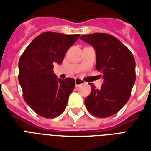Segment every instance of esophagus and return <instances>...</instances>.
Instances as JSON below:
<instances>
[{"mask_svg":"<svg viewBox=\"0 0 151 151\" xmlns=\"http://www.w3.org/2000/svg\"><path fill=\"white\" fill-rule=\"evenodd\" d=\"M82 84H83V82H82L81 79H79V78L75 79V86H79L82 85Z\"/></svg>","mask_w":151,"mask_h":151,"instance_id":"obj_1","label":"esophagus"}]
</instances>
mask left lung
Returning a JSON list of instances; mask_svg holds the SVG:
<instances>
[{
	"label": "left lung",
	"mask_w": 151,
	"mask_h": 151,
	"mask_svg": "<svg viewBox=\"0 0 151 151\" xmlns=\"http://www.w3.org/2000/svg\"><path fill=\"white\" fill-rule=\"evenodd\" d=\"M81 40L91 44L96 52V69L103 73L104 82L85 99L86 109L93 116L105 118L113 116L125 105L136 80L135 60L125 45L111 35H86Z\"/></svg>",
	"instance_id": "8db88e82"
}]
</instances>
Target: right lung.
<instances>
[{"label":"right lung","instance_id":"obj_1","mask_svg":"<svg viewBox=\"0 0 151 151\" xmlns=\"http://www.w3.org/2000/svg\"><path fill=\"white\" fill-rule=\"evenodd\" d=\"M79 36L51 31L42 33L28 45L19 59L18 81L23 98L41 116L54 118L65 109L75 80L57 78L53 65L62 63L66 52Z\"/></svg>","mask_w":151,"mask_h":151}]
</instances>
